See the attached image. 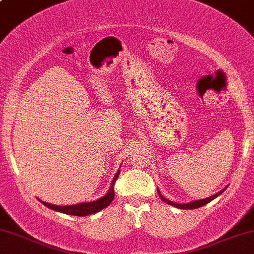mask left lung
I'll list each match as a JSON object with an SVG mask.
<instances>
[{"label": "left lung", "mask_w": 254, "mask_h": 254, "mask_svg": "<svg viewBox=\"0 0 254 254\" xmlns=\"http://www.w3.org/2000/svg\"><path fill=\"white\" fill-rule=\"evenodd\" d=\"M225 189H222V190H220L219 193L212 195V196H209V197L200 198V200H196V201H190V202H188V203H176V202H174V201L168 200V198H166V197L163 196V195L161 194L160 189H157V193H158V195H160L161 200L164 201V202L168 203V204H170V206L176 207V208H180V209H196V208H200V207H202V206H204V204H207L208 202H210V201H212V200H214L215 197H218L220 194L224 193Z\"/></svg>", "instance_id": "left-lung-1"}]
</instances>
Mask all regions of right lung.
Instances as JSON below:
<instances>
[{"label": "right lung", "mask_w": 254, "mask_h": 254, "mask_svg": "<svg viewBox=\"0 0 254 254\" xmlns=\"http://www.w3.org/2000/svg\"><path fill=\"white\" fill-rule=\"evenodd\" d=\"M119 173L121 170H118L116 173V175L112 180L111 187H110L109 191L104 195L103 197L98 198V200L94 201H90V202H81V203H77V204H71V206H57V204H52V203H47L45 201H41L39 198V201L42 204H45L46 207L48 208L56 210V212H60L64 213V214H68V215H75V216H86V215H91L94 214V213L100 212V210L106 208L110 203L112 202L115 197V190H114V186L116 180L119 176Z\"/></svg>", "instance_id": "obj_1"}]
</instances>
